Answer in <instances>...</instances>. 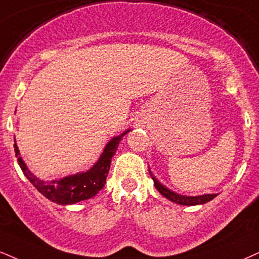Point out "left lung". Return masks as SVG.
<instances>
[{
	"label": "left lung",
	"instance_id": "1",
	"mask_svg": "<svg viewBox=\"0 0 259 259\" xmlns=\"http://www.w3.org/2000/svg\"><path fill=\"white\" fill-rule=\"evenodd\" d=\"M149 175H151L152 180L154 181V186H155V188L158 189V192H159L161 195H164L166 199H169V200H171L172 202H176V204L186 205V206L200 205V204H205V202L212 200V199L217 195V194H204V195H198V197H187V195L177 194V193L172 192L171 189L167 188V187L161 185L159 181L155 179V176L152 175L151 171H149Z\"/></svg>",
	"mask_w": 259,
	"mask_h": 259
}]
</instances>
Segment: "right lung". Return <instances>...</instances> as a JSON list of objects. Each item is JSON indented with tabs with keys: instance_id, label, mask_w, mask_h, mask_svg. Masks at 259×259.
<instances>
[{
	"instance_id": "obj_1",
	"label": "right lung",
	"mask_w": 259,
	"mask_h": 259,
	"mask_svg": "<svg viewBox=\"0 0 259 259\" xmlns=\"http://www.w3.org/2000/svg\"><path fill=\"white\" fill-rule=\"evenodd\" d=\"M129 132L130 130H126L121 135L112 139L106 145L104 152L100 155L99 160L88 171L76 174V175L66 176L60 180H53L51 182H46V181L37 179L27 169L26 164L21 159L17 143H14V151L15 155L18 157V163H19V166L23 170L24 175L36 187L37 191L40 194L45 195L47 199H49L53 202H57L59 205L76 204L78 201L87 200V199L95 197L99 191L104 188L106 177H107L108 171H110L112 158L116 153L121 138Z\"/></svg>"
}]
</instances>
